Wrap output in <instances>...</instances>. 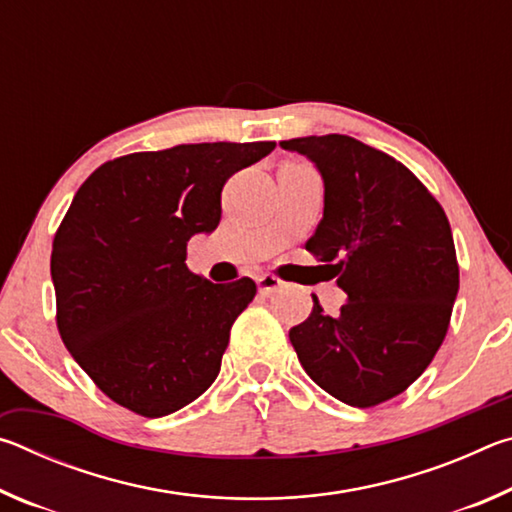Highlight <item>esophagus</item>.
Returning <instances> with one entry per match:
<instances>
[{
	"instance_id": "1",
	"label": "esophagus",
	"mask_w": 512,
	"mask_h": 512,
	"mask_svg": "<svg viewBox=\"0 0 512 512\" xmlns=\"http://www.w3.org/2000/svg\"><path fill=\"white\" fill-rule=\"evenodd\" d=\"M280 287H282V280H277V277L271 273H264L257 277V289H259V293H264V296L277 291Z\"/></svg>"
}]
</instances>
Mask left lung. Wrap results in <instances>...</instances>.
Returning a JSON list of instances; mask_svg holds the SVG:
<instances>
[{"instance_id": "left-lung-1", "label": "left lung", "mask_w": 512, "mask_h": 512, "mask_svg": "<svg viewBox=\"0 0 512 512\" xmlns=\"http://www.w3.org/2000/svg\"><path fill=\"white\" fill-rule=\"evenodd\" d=\"M280 146L305 155L323 178V219L307 250L336 268L348 293L339 316H327L314 296L291 345L323 391L368 409L406 391L445 339L458 293L452 228L402 162L354 137Z\"/></svg>"}]
</instances>
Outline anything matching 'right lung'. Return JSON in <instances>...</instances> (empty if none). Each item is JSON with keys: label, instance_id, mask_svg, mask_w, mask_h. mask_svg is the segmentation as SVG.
<instances>
[{"label": "right lung", "instance_id": "obj_1", "mask_svg": "<svg viewBox=\"0 0 512 512\" xmlns=\"http://www.w3.org/2000/svg\"><path fill=\"white\" fill-rule=\"evenodd\" d=\"M273 149L205 142L131 153L101 164L76 192L51 250L56 323L112 402L162 418L212 386L257 287L250 277L194 275L187 241L216 230L225 180Z\"/></svg>", "mask_w": 512, "mask_h": 512}]
</instances>
